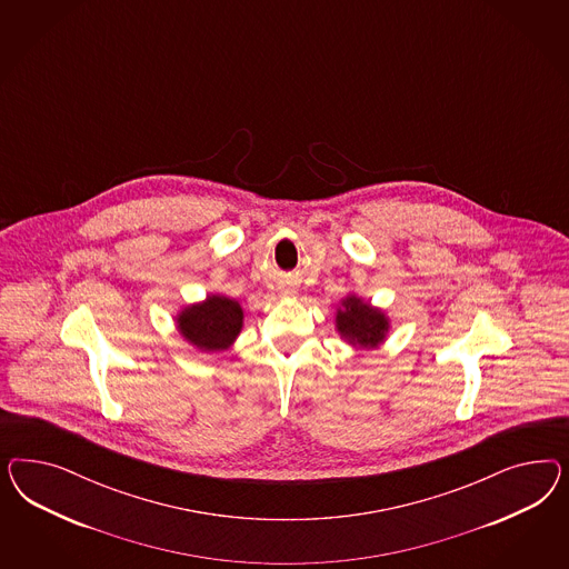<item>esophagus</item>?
Wrapping results in <instances>:
<instances>
[{
  "instance_id": "1",
  "label": "esophagus",
  "mask_w": 569,
  "mask_h": 569,
  "mask_svg": "<svg viewBox=\"0 0 569 569\" xmlns=\"http://www.w3.org/2000/svg\"><path fill=\"white\" fill-rule=\"evenodd\" d=\"M283 293H286V296H293V293H296V288L290 286V288H286V290H283Z\"/></svg>"
}]
</instances>
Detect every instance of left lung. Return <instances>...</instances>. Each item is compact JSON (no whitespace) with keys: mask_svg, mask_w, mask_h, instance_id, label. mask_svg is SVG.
<instances>
[{"mask_svg":"<svg viewBox=\"0 0 569 569\" xmlns=\"http://www.w3.org/2000/svg\"><path fill=\"white\" fill-rule=\"evenodd\" d=\"M179 333L202 352H223L236 342L243 326L240 302L223 293H210L207 300L188 305L177 315Z\"/></svg>","mask_w":569,"mask_h":569,"instance_id":"1","label":"left lung"}]
</instances>
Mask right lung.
Masks as SVG:
<instances>
[{"mask_svg":"<svg viewBox=\"0 0 569 569\" xmlns=\"http://www.w3.org/2000/svg\"><path fill=\"white\" fill-rule=\"evenodd\" d=\"M336 329L348 345L371 350L386 342L390 319L357 293H348L336 310Z\"/></svg>","mask_w":569,"mask_h":569,"instance_id":"right-lung-1","label":"right lung"}]
</instances>
